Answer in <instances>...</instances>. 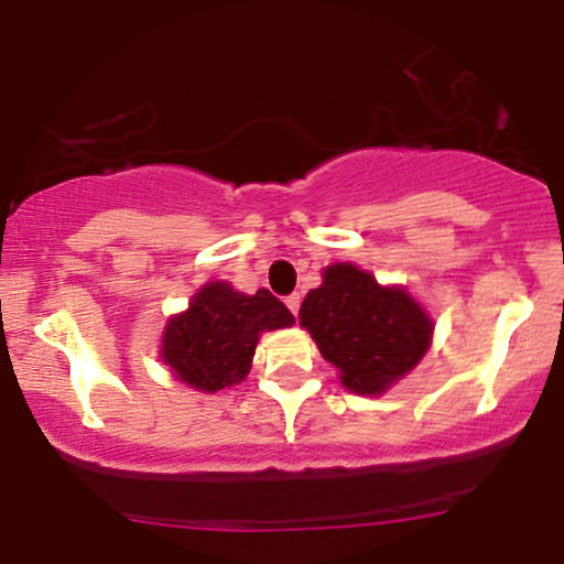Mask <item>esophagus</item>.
Instances as JSON below:
<instances>
[{
  "label": "esophagus",
  "mask_w": 564,
  "mask_h": 564,
  "mask_svg": "<svg viewBox=\"0 0 564 564\" xmlns=\"http://www.w3.org/2000/svg\"><path fill=\"white\" fill-rule=\"evenodd\" d=\"M300 304H302V296L300 294H291V296H286V307L291 310V313H300Z\"/></svg>",
  "instance_id": "esophagus-1"
}]
</instances>
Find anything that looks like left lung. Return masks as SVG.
<instances>
[{
    "mask_svg": "<svg viewBox=\"0 0 564 564\" xmlns=\"http://www.w3.org/2000/svg\"><path fill=\"white\" fill-rule=\"evenodd\" d=\"M300 326L339 371L341 387L377 398L408 377L432 347L435 323L405 286H381L368 270L334 262L307 291Z\"/></svg>",
    "mask_w": 564,
    "mask_h": 564,
    "instance_id": "8db88e82",
    "label": "left lung"
}]
</instances>
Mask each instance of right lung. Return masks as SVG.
<instances>
[{"label":"right lung","mask_w":564,"mask_h":564,"mask_svg":"<svg viewBox=\"0 0 564 564\" xmlns=\"http://www.w3.org/2000/svg\"><path fill=\"white\" fill-rule=\"evenodd\" d=\"M291 323L294 315L268 289L243 294L228 281H209L191 296L187 310L166 321L161 364L183 384L215 394L246 379L264 332Z\"/></svg>","instance_id":"obj_1"}]
</instances>
